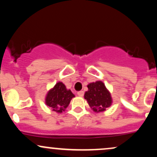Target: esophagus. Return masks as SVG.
Masks as SVG:
<instances>
[{"instance_id": "obj_1", "label": "esophagus", "mask_w": 157, "mask_h": 157, "mask_svg": "<svg viewBox=\"0 0 157 157\" xmlns=\"http://www.w3.org/2000/svg\"><path fill=\"white\" fill-rule=\"evenodd\" d=\"M77 95H78L79 97H82L84 95V91H80L77 92Z\"/></svg>"}]
</instances>
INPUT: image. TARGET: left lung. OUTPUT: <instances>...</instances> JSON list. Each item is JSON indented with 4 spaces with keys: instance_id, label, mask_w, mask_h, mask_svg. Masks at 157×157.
I'll use <instances>...</instances> for the list:
<instances>
[{
    "instance_id": "left-lung-1",
    "label": "left lung",
    "mask_w": 157,
    "mask_h": 157,
    "mask_svg": "<svg viewBox=\"0 0 157 157\" xmlns=\"http://www.w3.org/2000/svg\"><path fill=\"white\" fill-rule=\"evenodd\" d=\"M88 90L84 94L90 107L95 112H102L112 103L111 94L102 81H97L88 85Z\"/></svg>"
}]
</instances>
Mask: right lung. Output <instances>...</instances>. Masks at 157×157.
Instances as JSON below:
<instances>
[{
    "mask_svg": "<svg viewBox=\"0 0 157 157\" xmlns=\"http://www.w3.org/2000/svg\"><path fill=\"white\" fill-rule=\"evenodd\" d=\"M74 97L75 95L71 90L66 89L63 82H58L46 94V104L52 108V111L62 113L68 107Z\"/></svg>",
    "mask_w": 157,
    "mask_h": 157,
    "instance_id": "1",
    "label": "right lung"
}]
</instances>
